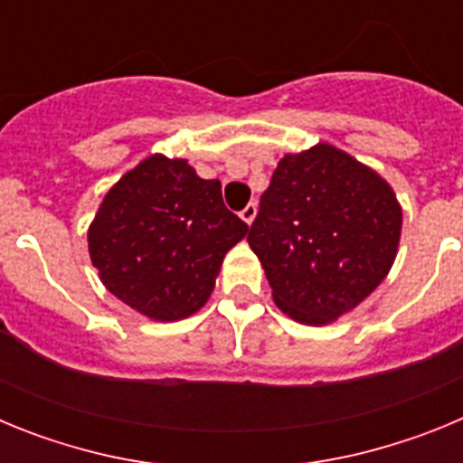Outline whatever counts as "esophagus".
Segmentation results:
<instances>
[{
	"label": "esophagus",
	"mask_w": 463,
	"mask_h": 463,
	"mask_svg": "<svg viewBox=\"0 0 463 463\" xmlns=\"http://www.w3.org/2000/svg\"><path fill=\"white\" fill-rule=\"evenodd\" d=\"M255 215H257V203L255 202H250V203H248V206L243 208V211H241V218H243L248 224H250L252 220H255Z\"/></svg>",
	"instance_id": "esophagus-1"
}]
</instances>
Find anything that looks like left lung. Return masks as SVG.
<instances>
[{
  "label": "left lung",
  "instance_id": "obj_1",
  "mask_svg": "<svg viewBox=\"0 0 463 463\" xmlns=\"http://www.w3.org/2000/svg\"><path fill=\"white\" fill-rule=\"evenodd\" d=\"M399 236L401 208L392 187L320 143L280 159L248 243L278 308L304 325H326L383 282Z\"/></svg>",
  "mask_w": 463,
  "mask_h": 463
}]
</instances>
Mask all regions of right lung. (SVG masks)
Here are the masks:
<instances>
[{
    "label": "right lung",
    "mask_w": 463,
    "mask_h": 463,
    "mask_svg": "<svg viewBox=\"0 0 463 463\" xmlns=\"http://www.w3.org/2000/svg\"><path fill=\"white\" fill-rule=\"evenodd\" d=\"M248 224L185 159H143L109 190L88 232L90 257L110 294L153 320L196 313Z\"/></svg>",
    "instance_id": "right-lung-1"
}]
</instances>
